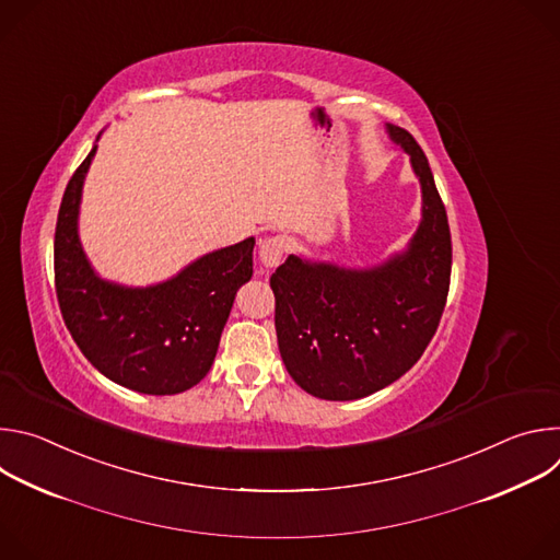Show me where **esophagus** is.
Masks as SVG:
<instances>
[{
    "label": "esophagus",
    "instance_id": "esophagus-1",
    "mask_svg": "<svg viewBox=\"0 0 560 560\" xmlns=\"http://www.w3.org/2000/svg\"><path fill=\"white\" fill-rule=\"evenodd\" d=\"M285 253H288V242H285V236H281V234L266 236L264 242L259 244V261L266 268H277Z\"/></svg>",
    "mask_w": 560,
    "mask_h": 560
}]
</instances>
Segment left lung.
Masks as SVG:
<instances>
[{"instance_id": "left-lung-1", "label": "left lung", "mask_w": 560, "mask_h": 560, "mask_svg": "<svg viewBox=\"0 0 560 560\" xmlns=\"http://www.w3.org/2000/svg\"><path fill=\"white\" fill-rule=\"evenodd\" d=\"M421 182V223L408 250L372 268L290 255L270 277L285 370L307 394L354 401L404 376L432 341L447 301L452 238L428 156L385 124Z\"/></svg>"}]
</instances>
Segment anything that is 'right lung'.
Segmentation results:
<instances>
[{"label":"right lung","mask_w":560,"mask_h":560,"mask_svg":"<svg viewBox=\"0 0 560 560\" xmlns=\"http://www.w3.org/2000/svg\"><path fill=\"white\" fill-rule=\"evenodd\" d=\"M95 152L97 145L70 177L57 214L55 290L63 324L106 378L154 396L186 392L208 374L234 294L253 277L255 236L208 253L154 285L102 279L77 230Z\"/></svg>","instance_id":"1"}]
</instances>
